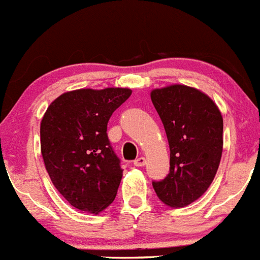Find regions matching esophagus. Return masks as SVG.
<instances>
[{"instance_id": "esophagus-1", "label": "esophagus", "mask_w": 260, "mask_h": 260, "mask_svg": "<svg viewBox=\"0 0 260 260\" xmlns=\"http://www.w3.org/2000/svg\"><path fill=\"white\" fill-rule=\"evenodd\" d=\"M145 162H147V159H145L144 157H139L134 160V165L137 166V167H143V166L145 165Z\"/></svg>"}]
</instances>
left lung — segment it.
I'll use <instances>...</instances> for the list:
<instances>
[{"mask_svg": "<svg viewBox=\"0 0 260 260\" xmlns=\"http://www.w3.org/2000/svg\"><path fill=\"white\" fill-rule=\"evenodd\" d=\"M170 145V174L153 187L162 203L182 208L208 190L223 150V118L209 95L192 86L172 84L153 89Z\"/></svg>", "mask_w": 260, "mask_h": 260, "instance_id": "8db88e82", "label": "left lung"}]
</instances>
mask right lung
Returning a JSON list of instances; mask_svg holds the SVG:
<instances>
[{
  "mask_svg": "<svg viewBox=\"0 0 260 260\" xmlns=\"http://www.w3.org/2000/svg\"><path fill=\"white\" fill-rule=\"evenodd\" d=\"M132 89H76L57 97L41 121V152L52 184L76 209L98 214L122 179L107 137L113 111Z\"/></svg>",
  "mask_w": 260,
  "mask_h": 260,
  "instance_id": "obj_1",
  "label": "right lung"
}]
</instances>
